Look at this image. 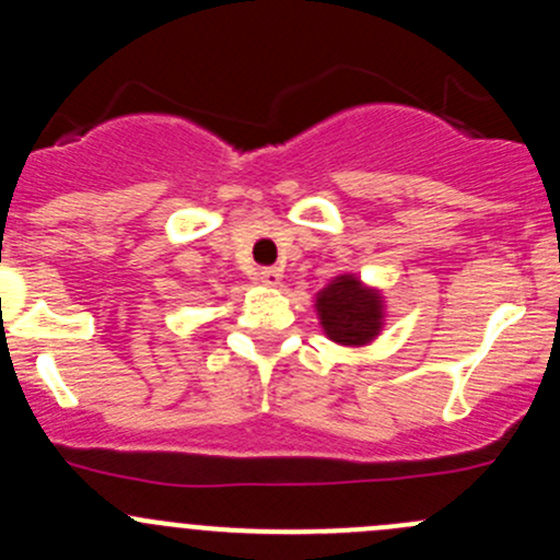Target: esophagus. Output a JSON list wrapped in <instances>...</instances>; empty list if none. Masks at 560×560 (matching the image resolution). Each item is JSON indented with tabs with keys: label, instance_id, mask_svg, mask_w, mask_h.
Returning <instances> with one entry per match:
<instances>
[{
	"label": "esophagus",
	"instance_id": "1",
	"mask_svg": "<svg viewBox=\"0 0 560 560\" xmlns=\"http://www.w3.org/2000/svg\"><path fill=\"white\" fill-rule=\"evenodd\" d=\"M281 279H284V276H281L279 268H262L257 273V281L265 287H279Z\"/></svg>",
	"mask_w": 560,
	"mask_h": 560
}]
</instances>
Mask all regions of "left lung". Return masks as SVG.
<instances>
[{
	"label": "left lung",
	"mask_w": 560,
	"mask_h": 560,
	"mask_svg": "<svg viewBox=\"0 0 560 560\" xmlns=\"http://www.w3.org/2000/svg\"><path fill=\"white\" fill-rule=\"evenodd\" d=\"M316 316L330 341L341 347H365L385 327V298L354 273H341L316 292Z\"/></svg>",
	"instance_id": "obj_1"
}]
</instances>
